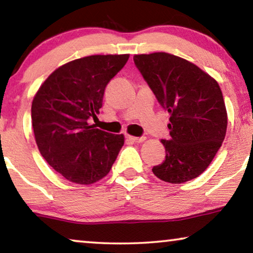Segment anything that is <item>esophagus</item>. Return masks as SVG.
<instances>
[{
    "instance_id": "34e87169",
    "label": "esophagus",
    "mask_w": 253,
    "mask_h": 253,
    "mask_svg": "<svg viewBox=\"0 0 253 253\" xmlns=\"http://www.w3.org/2000/svg\"><path fill=\"white\" fill-rule=\"evenodd\" d=\"M126 138L130 142H136V143H140V142H143L145 138L144 137H136V136H131V135H126Z\"/></svg>"
}]
</instances>
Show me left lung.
I'll return each instance as SVG.
<instances>
[{
	"label": "left lung",
	"instance_id": "1",
	"mask_svg": "<svg viewBox=\"0 0 253 253\" xmlns=\"http://www.w3.org/2000/svg\"><path fill=\"white\" fill-rule=\"evenodd\" d=\"M134 63L170 116V140H162L165 161L152 172L169 183L195 179L226 136L227 111L218 83L195 64L167 52L135 55Z\"/></svg>",
	"mask_w": 253,
	"mask_h": 253
}]
</instances>
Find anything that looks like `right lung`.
Masks as SVG:
<instances>
[{"instance_id":"1","label":"right lung","mask_w":253,"mask_h":253,"mask_svg":"<svg viewBox=\"0 0 253 253\" xmlns=\"http://www.w3.org/2000/svg\"><path fill=\"white\" fill-rule=\"evenodd\" d=\"M129 55H92L55 70L32 102V125L42 157L78 184H91L110 172L123 148V134L89 125L102 108L106 84Z\"/></svg>"}]
</instances>
